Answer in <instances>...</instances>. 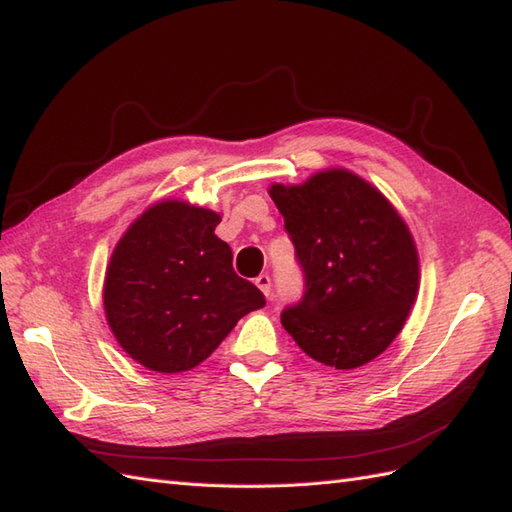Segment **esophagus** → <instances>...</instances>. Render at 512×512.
Listing matches in <instances>:
<instances>
[{
    "mask_svg": "<svg viewBox=\"0 0 512 512\" xmlns=\"http://www.w3.org/2000/svg\"><path fill=\"white\" fill-rule=\"evenodd\" d=\"M255 285L257 288L264 292L266 296H270V277L268 275H259L257 279H255Z\"/></svg>",
    "mask_w": 512,
    "mask_h": 512,
    "instance_id": "1",
    "label": "esophagus"
}]
</instances>
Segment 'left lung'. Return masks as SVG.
<instances>
[{"label":"left lung","instance_id":"8db88e82","mask_svg":"<svg viewBox=\"0 0 512 512\" xmlns=\"http://www.w3.org/2000/svg\"><path fill=\"white\" fill-rule=\"evenodd\" d=\"M303 272V301L281 325L312 360L364 366L399 336L419 294V253L392 202L351 170L268 189Z\"/></svg>","mask_w":512,"mask_h":512}]
</instances>
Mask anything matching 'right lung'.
<instances>
[{
    "label": "right lung",
    "instance_id": "obj_1",
    "mask_svg": "<svg viewBox=\"0 0 512 512\" xmlns=\"http://www.w3.org/2000/svg\"><path fill=\"white\" fill-rule=\"evenodd\" d=\"M220 220L216 211L165 198L113 248L102 290L106 323L150 371H192L237 320L266 305L251 281L235 275L229 244L213 233Z\"/></svg>",
    "mask_w": 512,
    "mask_h": 512
}]
</instances>
